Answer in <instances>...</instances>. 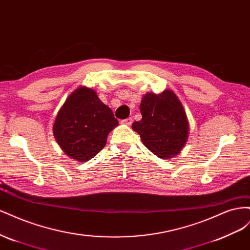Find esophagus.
<instances>
[{"label": "esophagus", "instance_id": "esophagus-1", "mask_svg": "<svg viewBox=\"0 0 250 250\" xmlns=\"http://www.w3.org/2000/svg\"><path fill=\"white\" fill-rule=\"evenodd\" d=\"M121 123H123V124H125V125H131L132 119H131V118H127V119H125V120L121 121Z\"/></svg>", "mask_w": 250, "mask_h": 250}]
</instances>
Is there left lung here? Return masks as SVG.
I'll return each instance as SVG.
<instances>
[{"label":"left lung","mask_w":250,"mask_h":250,"mask_svg":"<svg viewBox=\"0 0 250 250\" xmlns=\"http://www.w3.org/2000/svg\"><path fill=\"white\" fill-rule=\"evenodd\" d=\"M142 120L132 129L151 152L161 158L180 153L188 139V121L178 97L171 89L162 94L147 93L140 104Z\"/></svg>","instance_id":"obj_1"}]
</instances>
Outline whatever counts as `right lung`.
<instances>
[{"label": "right lung", "instance_id": "right-lung-1", "mask_svg": "<svg viewBox=\"0 0 250 250\" xmlns=\"http://www.w3.org/2000/svg\"><path fill=\"white\" fill-rule=\"evenodd\" d=\"M118 124L94 89L79 86L58 110L53 134L67 156L85 163L104 148L108 133Z\"/></svg>", "mask_w": 250, "mask_h": 250}]
</instances>
